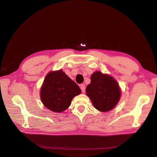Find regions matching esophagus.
I'll return each mask as SVG.
<instances>
[{"label": "esophagus", "instance_id": "esophagus-1", "mask_svg": "<svg viewBox=\"0 0 157 157\" xmlns=\"http://www.w3.org/2000/svg\"><path fill=\"white\" fill-rule=\"evenodd\" d=\"M80 89H81V90H82V92L84 93L85 89H86V88H85V85L84 84H81L80 86Z\"/></svg>", "mask_w": 157, "mask_h": 157}]
</instances>
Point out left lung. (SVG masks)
<instances>
[{
    "label": "left lung",
    "instance_id": "obj_1",
    "mask_svg": "<svg viewBox=\"0 0 157 157\" xmlns=\"http://www.w3.org/2000/svg\"><path fill=\"white\" fill-rule=\"evenodd\" d=\"M86 92L93 105L98 111L107 112L115 107L121 98V90L117 80L110 75L96 71Z\"/></svg>",
    "mask_w": 157,
    "mask_h": 157
}]
</instances>
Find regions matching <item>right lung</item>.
Wrapping results in <instances>:
<instances>
[{"instance_id": "1", "label": "right lung", "mask_w": 157, "mask_h": 157, "mask_svg": "<svg viewBox=\"0 0 157 157\" xmlns=\"http://www.w3.org/2000/svg\"><path fill=\"white\" fill-rule=\"evenodd\" d=\"M80 93L78 85L60 69L47 74L41 87L40 99L46 108L61 113L67 109L73 98Z\"/></svg>"}]
</instances>
